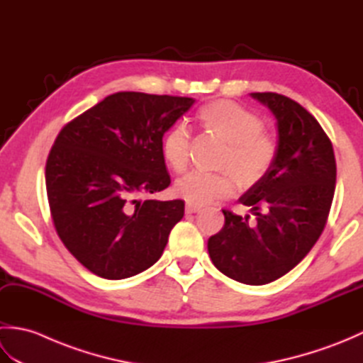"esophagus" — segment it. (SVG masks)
<instances>
[{
    "label": "esophagus",
    "instance_id": "1",
    "mask_svg": "<svg viewBox=\"0 0 363 363\" xmlns=\"http://www.w3.org/2000/svg\"><path fill=\"white\" fill-rule=\"evenodd\" d=\"M199 211H201V207H199V206H194V204H187L186 206V212L187 213H196Z\"/></svg>",
    "mask_w": 363,
    "mask_h": 363
}]
</instances>
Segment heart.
I'll return each mask as SVG.
<instances>
[{"label": "heart", "instance_id": "1", "mask_svg": "<svg viewBox=\"0 0 363 363\" xmlns=\"http://www.w3.org/2000/svg\"><path fill=\"white\" fill-rule=\"evenodd\" d=\"M198 120L206 130L228 145L220 167L233 173L238 186H252L273 165L277 143L272 134L265 133L264 121L256 112L228 99H217L199 109ZM189 146V133L181 125L168 129L162 138V156L173 172L186 169ZM229 173L190 172L176 182L174 190L189 204H209L233 194L234 181Z\"/></svg>", "mask_w": 363, "mask_h": 363}]
</instances>
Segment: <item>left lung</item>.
Listing matches in <instances>:
<instances>
[{
  "label": "left lung",
  "mask_w": 363,
  "mask_h": 363,
  "mask_svg": "<svg viewBox=\"0 0 363 363\" xmlns=\"http://www.w3.org/2000/svg\"><path fill=\"white\" fill-rule=\"evenodd\" d=\"M276 118L277 152L265 176L238 198L246 215L225 213V226L207 242L212 264L230 279L264 285L295 268L325 229L337 167L333 143L303 106L265 91L251 94Z\"/></svg>",
  "instance_id": "left-lung-1"
}]
</instances>
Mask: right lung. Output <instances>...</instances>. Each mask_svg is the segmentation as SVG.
<instances>
[{"label":"right lung","instance_id":"add662e5","mask_svg":"<svg viewBox=\"0 0 363 363\" xmlns=\"http://www.w3.org/2000/svg\"><path fill=\"white\" fill-rule=\"evenodd\" d=\"M194 98L118 91L60 130L45 179L54 228L89 272L126 279L148 269L184 217V201L142 199L169 186L162 138Z\"/></svg>","mask_w":363,"mask_h":363}]
</instances>
